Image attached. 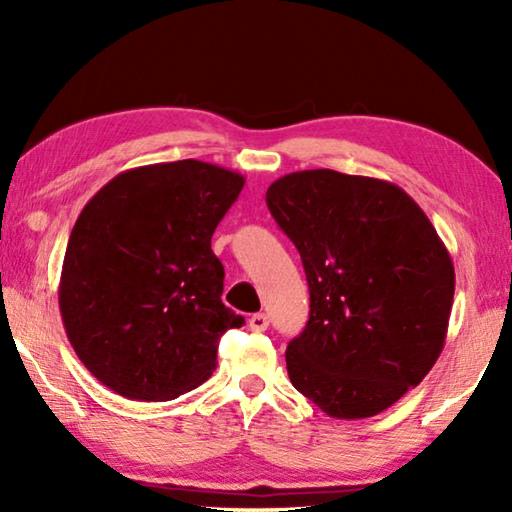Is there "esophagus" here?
Returning <instances> with one entry per match:
<instances>
[{"instance_id": "1", "label": "esophagus", "mask_w": 512, "mask_h": 512, "mask_svg": "<svg viewBox=\"0 0 512 512\" xmlns=\"http://www.w3.org/2000/svg\"><path fill=\"white\" fill-rule=\"evenodd\" d=\"M248 327L253 329V332H264L268 327V316L266 314H253L248 318Z\"/></svg>"}]
</instances>
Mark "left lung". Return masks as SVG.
I'll return each instance as SVG.
<instances>
[{
	"label": "left lung",
	"mask_w": 512,
	"mask_h": 512,
	"mask_svg": "<svg viewBox=\"0 0 512 512\" xmlns=\"http://www.w3.org/2000/svg\"><path fill=\"white\" fill-rule=\"evenodd\" d=\"M266 203L309 284L291 384L332 418L386 411L445 348L456 275L436 228L402 187L332 169L277 178Z\"/></svg>",
	"instance_id": "left-lung-1"
}]
</instances>
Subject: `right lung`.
I'll use <instances>...</instances> for the list:
<instances>
[{
	"label": "right lung",
	"mask_w": 512,
	"mask_h": 512,
	"mask_svg": "<svg viewBox=\"0 0 512 512\" xmlns=\"http://www.w3.org/2000/svg\"><path fill=\"white\" fill-rule=\"evenodd\" d=\"M246 178L201 160L121 171L76 219L58 305L83 366L110 391L167 402L216 368L221 336L244 325L221 302L216 225Z\"/></svg>",
	"instance_id": "right-lung-1"
}]
</instances>
